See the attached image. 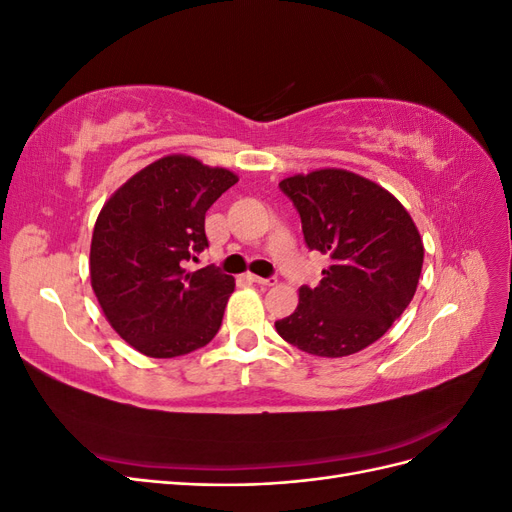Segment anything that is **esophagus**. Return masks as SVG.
<instances>
[{
    "label": "esophagus",
    "instance_id": "obj_1",
    "mask_svg": "<svg viewBox=\"0 0 512 512\" xmlns=\"http://www.w3.org/2000/svg\"><path fill=\"white\" fill-rule=\"evenodd\" d=\"M247 280H252L254 284H260V286H275L277 280L275 277H258V275H247Z\"/></svg>",
    "mask_w": 512,
    "mask_h": 512
}]
</instances>
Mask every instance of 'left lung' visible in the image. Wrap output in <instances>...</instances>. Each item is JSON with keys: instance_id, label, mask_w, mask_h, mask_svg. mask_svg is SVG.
<instances>
[{"instance_id": "left-lung-1", "label": "left lung", "mask_w": 512, "mask_h": 512, "mask_svg": "<svg viewBox=\"0 0 512 512\" xmlns=\"http://www.w3.org/2000/svg\"><path fill=\"white\" fill-rule=\"evenodd\" d=\"M297 207L309 250L331 265L316 288L275 322L288 344L316 356H348L391 329L410 305L423 269V239L399 200L344 168H320L280 181Z\"/></svg>"}]
</instances>
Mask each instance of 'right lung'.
Returning <instances> with one entry per match:
<instances>
[{
  "instance_id": "add662e5",
  "label": "right lung",
  "mask_w": 512,
  "mask_h": 512,
  "mask_svg": "<svg viewBox=\"0 0 512 512\" xmlns=\"http://www.w3.org/2000/svg\"><path fill=\"white\" fill-rule=\"evenodd\" d=\"M237 181L226 168L173 153L138 170L104 203L91 237V288L134 350L173 359L220 331L235 277L185 265L209 245L207 209Z\"/></svg>"
}]
</instances>
